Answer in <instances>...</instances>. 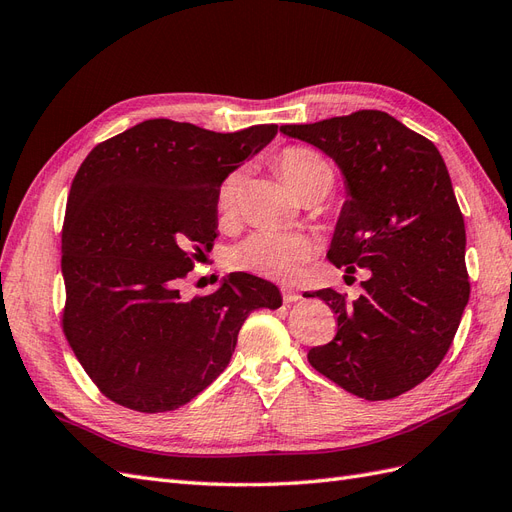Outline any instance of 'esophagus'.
I'll return each mask as SVG.
<instances>
[{"label":"esophagus","mask_w":512,"mask_h":512,"mask_svg":"<svg viewBox=\"0 0 512 512\" xmlns=\"http://www.w3.org/2000/svg\"><path fill=\"white\" fill-rule=\"evenodd\" d=\"M282 299H284V303H297V301H301V294L290 286H282Z\"/></svg>","instance_id":"34e87169"}]
</instances>
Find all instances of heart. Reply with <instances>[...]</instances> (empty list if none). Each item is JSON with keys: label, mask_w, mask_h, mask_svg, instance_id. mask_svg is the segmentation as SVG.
I'll return each instance as SVG.
<instances>
[{"label": "heart", "mask_w": 512, "mask_h": 512, "mask_svg": "<svg viewBox=\"0 0 512 512\" xmlns=\"http://www.w3.org/2000/svg\"><path fill=\"white\" fill-rule=\"evenodd\" d=\"M275 164L290 188L301 198L307 194H327L335 183V168L320 151L305 145H288L275 156ZM241 170H232L215 192V209L228 215L237 205L241 192ZM314 245L299 232L284 230H254L232 245L230 265L273 280H292L301 267L312 258Z\"/></svg>", "instance_id": "b5f03b06"}]
</instances>
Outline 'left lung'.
Returning <instances> with one entry per match:
<instances>
[{
  "label": "left lung",
  "instance_id": "obj_1",
  "mask_svg": "<svg viewBox=\"0 0 512 512\" xmlns=\"http://www.w3.org/2000/svg\"><path fill=\"white\" fill-rule=\"evenodd\" d=\"M342 168L348 198L333 235L335 267L371 269L356 301L318 297L337 316L307 361L344 391L393 399L433 374L470 299L466 224L438 147L384 111H356L280 128Z\"/></svg>",
  "mask_w": 512,
  "mask_h": 512
}]
</instances>
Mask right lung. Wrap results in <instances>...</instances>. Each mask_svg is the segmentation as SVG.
I'll use <instances>...</instances> for the list:
<instances>
[{"label": "right lung", "instance_id": "1", "mask_svg": "<svg viewBox=\"0 0 512 512\" xmlns=\"http://www.w3.org/2000/svg\"><path fill=\"white\" fill-rule=\"evenodd\" d=\"M275 134V123L222 134L147 119L76 170L61 228V329L115 404L145 414L185 406L226 369L247 314L282 305L280 290L250 273L192 301L179 290L218 237V185Z\"/></svg>", "mask_w": 512, "mask_h": 512}]
</instances>
